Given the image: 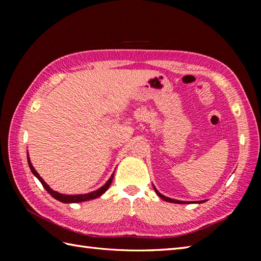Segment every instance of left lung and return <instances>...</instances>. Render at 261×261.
<instances>
[{
  "mask_svg": "<svg viewBox=\"0 0 261 261\" xmlns=\"http://www.w3.org/2000/svg\"><path fill=\"white\" fill-rule=\"evenodd\" d=\"M154 188V187H153ZM154 192H156L157 193V195L160 197V198H163L164 199V201H166V202H170V203H178V204H187L188 202H181V201H177V199H173V198H169V197H166V196H164L163 195V194H160L157 190H156V188H154ZM192 203V202H191ZM197 203H203V201H198Z\"/></svg>",
  "mask_w": 261,
  "mask_h": 261,
  "instance_id": "8db88e82",
  "label": "left lung"
}]
</instances>
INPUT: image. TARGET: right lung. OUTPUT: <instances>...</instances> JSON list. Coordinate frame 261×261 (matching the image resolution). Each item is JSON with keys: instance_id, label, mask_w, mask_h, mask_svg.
Masks as SVG:
<instances>
[{"instance_id": "obj_1", "label": "right lung", "mask_w": 261, "mask_h": 261, "mask_svg": "<svg viewBox=\"0 0 261 261\" xmlns=\"http://www.w3.org/2000/svg\"><path fill=\"white\" fill-rule=\"evenodd\" d=\"M28 164H29V167H30V169H31V171H32V174L35 175L39 180H40L42 186L46 188V191H47L49 194H50V195H51L54 198H56V199H58V201L63 202V203H79V202H85V201H88V199H93V198L99 197V196L102 195L103 193L107 192V190H108V188H109L110 185H111V182H112V180H113V176H114V174H112V176H111V178L108 180L107 184H105L104 186H102L101 188H99V190H97V191H95V192H92V193H88V194H84V195H64V194H59V193H57V192L53 191L51 188L49 187L45 181H43V179L41 178L40 176H39V174L37 173L36 169L33 168V166H32L31 163H30L29 157H28Z\"/></svg>"}]
</instances>
